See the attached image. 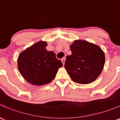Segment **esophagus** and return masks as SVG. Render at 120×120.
Here are the masks:
<instances>
[{"instance_id":"34e87169","label":"esophagus","mask_w":120,"mask_h":120,"mask_svg":"<svg viewBox=\"0 0 120 120\" xmlns=\"http://www.w3.org/2000/svg\"><path fill=\"white\" fill-rule=\"evenodd\" d=\"M61 61H62L63 65H64V63H65V58H63V59H62V60H61Z\"/></svg>"}]
</instances>
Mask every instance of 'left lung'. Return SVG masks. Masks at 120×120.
<instances>
[{
	"mask_svg": "<svg viewBox=\"0 0 120 120\" xmlns=\"http://www.w3.org/2000/svg\"><path fill=\"white\" fill-rule=\"evenodd\" d=\"M72 54L66 57L64 67L72 80L79 84L95 81L101 73L105 53L98 45L84 40H75L70 45Z\"/></svg>",
	"mask_w": 120,
	"mask_h": 120,
	"instance_id": "left-lung-1",
	"label": "left lung"
}]
</instances>
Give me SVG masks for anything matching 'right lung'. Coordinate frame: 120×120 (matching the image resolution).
Masks as SVG:
<instances>
[{
	"label": "right lung",
	"mask_w": 120,
	"mask_h": 120,
	"mask_svg": "<svg viewBox=\"0 0 120 120\" xmlns=\"http://www.w3.org/2000/svg\"><path fill=\"white\" fill-rule=\"evenodd\" d=\"M47 45L46 41H39L22 52L18 58L20 74L33 85L50 83L56 76L58 69L63 66L54 52L46 49Z\"/></svg>",
	"instance_id": "obj_1"
}]
</instances>
